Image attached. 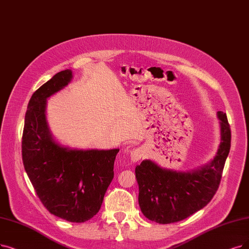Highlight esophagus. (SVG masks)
I'll return each instance as SVG.
<instances>
[{
  "label": "esophagus",
  "mask_w": 249,
  "mask_h": 249,
  "mask_svg": "<svg viewBox=\"0 0 249 249\" xmlns=\"http://www.w3.org/2000/svg\"><path fill=\"white\" fill-rule=\"evenodd\" d=\"M143 150L141 148H136V149H134V150H132L131 151V153H130V158H131V160L133 161V162H137V161H139V160H141V158L143 157Z\"/></svg>",
  "instance_id": "34e87169"
}]
</instances>
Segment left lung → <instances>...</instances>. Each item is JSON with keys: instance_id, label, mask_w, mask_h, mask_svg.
Listing matches in <instances>:
<instances>
[{"instance_id": "1", "label": "left lung", "mask_w": 249, "mask_h": 249, "mask_svg": "<svg viewBox=\"0 0 249 249\" xmlns=\"http://www.w3.org/2000/svg\"><path fill=\"white\" fill-rule=\"evenodd\" d=\"M221 143L213 160L197 171L165 170L151 160L136 166L139 205L143 214L158 224H172L200 211L214 196L221 183L231 147V128L226 113L218 111Z\"/></svg>"}]
</instances>
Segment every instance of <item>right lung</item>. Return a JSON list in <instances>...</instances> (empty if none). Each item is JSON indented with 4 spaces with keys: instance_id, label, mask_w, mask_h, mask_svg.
Here are the masks:
<instances>
[{
    "instance_id": "right-lung-1",
    "label": "right lung",
    "mask_w": 249,
    "mask_h": 249,
    "mask_svg": "<svg viewBox=\"0 0 249 249\" xmlns=\"http://www.w3.org/2000/svg\"><path fill=\"white\" fill-rule=\"evenodd\" d=\"M72 77L71 69L56 73L33 94L22 134V160L36 195L52 214L84 223L100 210L119 149L73 150L57 144L46 122L47 98Z\"/></svg>"
}]
</instances>
